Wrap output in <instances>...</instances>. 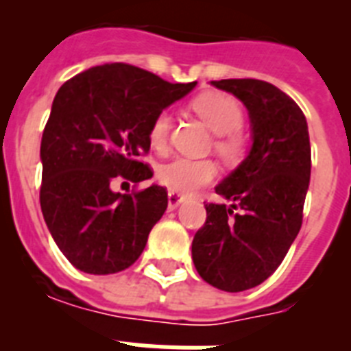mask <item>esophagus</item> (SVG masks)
I'll return each mask as SVG.
<instances>
[{
  "label": "esophagus",
  "instance_id": "esophagus-1",
  "mask_svg": "<svg viewBox=\"0 0 351 351\" xmlns=\"http://www.w3.org/2000/svg\"><path fill=\"white\" fill-rule=\"evenodd\" d=\"M182 200H184V197H182V195L170 191L169 193V209H176V207H178Z\"/></svg>",
  "mask_w": 351,
  "mask_h": 351
}]
</instances>
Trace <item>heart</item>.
I'll use <instances>...</instances> for the list:
<instances>
[{
    "instance_id": "obj_1",
    "label": "heart",
    "mask_w": 351,
    "mask_h": 351,
    "mask_svg": "<svg viewBox=\"0 0 351 351\" xmlns=\"http://www.w3.org/2000/svg\"><path fill=\"white\" fill-rule=\"evenodd\" d=\"M191 108L202 117L204 123L216 133L214 151L221 160L234 163L241 160L246 151L244 137L243 108L234 96L223 93H204L191 101ZM172 116L161 110L151 121L149 126V142L156 151H165L169 144ZM218 176V167L213 160H193V158L178 156L160 165L156 179L160 184L169 188L173 193H193L198 188L209 184Z\"/></svg>"
}]
</instances>
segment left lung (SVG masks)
I'll list each match as a JSON object with an SVG mask.
<instances>
[{
	"mask_svg": "<svg viewBox=\"0 0 351 351\" xmlns=\"http://www.w3.org/2000/svg\"><path fill=\"white\" fill-rule=\"evenodd\" d=\"M246 105L253 145L246 160L216 186L230 200L206 204L191 255L198 274L225 291L258 287L281 265L302 225L311 176L308 123L281 89L256 79L213 80Z\"/></svg>",
	"mask_w": 351,
	"mask_h": 351,
	"instance_id": "left-lung-1",
	"label": "left lung"
}]
</instances>
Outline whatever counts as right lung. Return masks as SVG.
I'll use <instances>...</instances> for the list:
<instances>
[{"label":"right lung","mask_w":351,"mask_h":351,"mask_svg":"<svg viewBox=\"0 0 351 351\" xmlns=\"http://www.w3.org/2000/svg\"><path fill=\"white\" fill-rule=\"evenodd\" d=\"M197 82L172 84L126 63L89 68L63 84L42 135L40 206L68 262L88 274L125 271L169 204L163 186L114 193L116 179L153 178L151 121Z\"/></svg>","instance_id":"add662e5"}]
</instances>
